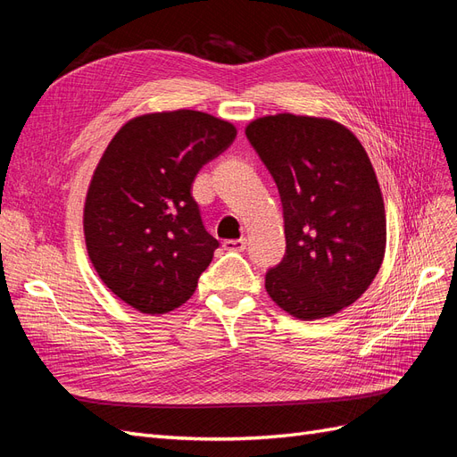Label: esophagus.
<instances>
[{
	"instance_id": "1",
	"label": "esophagus",
	"mask_w": 457,
	"mask_h": 457,
	"mask_svg": "<svg viewBox=\"0 0 457 457\" xmlns=\"http://www.w3.org/2000/svg\"><path fill=\"white\" fill-rule=\"evenodd\" d=\"M223 247L227 252H244L245 250V238H238V240H225Z\"/></svg>"
}]
</instances>
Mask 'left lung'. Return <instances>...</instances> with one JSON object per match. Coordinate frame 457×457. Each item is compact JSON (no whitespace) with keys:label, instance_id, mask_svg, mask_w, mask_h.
Wrapping results in <instances>:
<instances>
[{"label":"left lung","instance_id":"1","mask_svg":"<svg viewBox=\"0 0 457 457\" xmlns=\"http://www.w3.org/2000/svg\"><path fill=\"white\" fill-rule=\"evenodd\" d=\"M245 137L284 212L286 255L265 274L269 295L301 320L349 307L385 253V207L366 150L337 121L294 114L259 118Z\"/></svg>","mask_w":457,"mask_h":457}]
</instances>
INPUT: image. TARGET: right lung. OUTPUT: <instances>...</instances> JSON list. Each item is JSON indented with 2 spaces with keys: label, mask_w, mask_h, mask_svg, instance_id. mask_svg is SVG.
<instances>
[{
  "label": "right lung",
  "mask_w": 457,
  "mask_h": 457,
  "mask_svg": "<svg viewBox=\"0 0 457 457\" xmlns=\"http://www.w3.org/2000/svg\"><path fill=\"white\" fill-rule=\"evenodd\" d=\"M234 137L225 120L175 110L128 121L106 146L87 190L86 244L101 280L133 309L163 314L195 294L219 240L192 183Z\"/></svg>",
  "instance_id": "add662e5"
}]
</instances>
